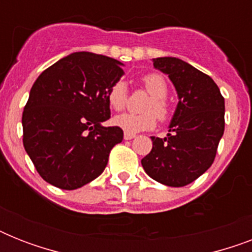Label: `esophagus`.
Returning <instances> with one entry per match:
<instances>
[{
	"label": "esophagus",
	"instance_id": "esophagus-1",
	"mask_svg": "<svg viewBox=\"0 0 252 252\" xmlns=\"http://www.w3.org/2000/svg\"><path fill=\"white\" fill-rule=\"evenodd\" d=\"M136 137V134L134 133H124V140H132V138Z\"/></svg>",
	"mask_w": 252,
	"mask_h": 252
}]
</instances>
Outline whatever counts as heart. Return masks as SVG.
<instances>
[{"label": "heart", "mask_w": 252, "mask_h": 252, "mask_svg": "<svg viewBox=\"0 0 252 252\" xmlns=\"http://www.w3.org/2000/svg\"><path fill=\"white\" fill-rule=\"evenodd\" d=\"M142 84L145 86L146 91L152 95L144 106L145 114H122L116 115L112 119L115 126H119L126 133H137L142 130L153 129L157 123V118H155L156 114L159 120H165L170 115V106L165 98L168 91L165 78L157 73H150L142 78ZM107 100L114 110H123L126 104V84L119 81L112 85L107 93ZM154 113L156 114L154 115Z\"/></svg>", "instance_id": "1"}]
</instances>
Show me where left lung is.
Segmentation results:
<instances>
[{"mask_svg":"<svg viewBox=\"0 0 252 252\" xmlns=\"http://www.w3.org/2000/svg\"><path fill=\"white\" fill-rule=\"evenodd\" d=\"M152 61L172 82L178 104L167 136L150 137L153 148L141 165L158 183L183 187L203 175L215 161L225 129V99L211 77L186 61L176 57Z\"/></svg>","mask_w":252,"mask_h":252,"instance_id":"8db88e82","label":"left lung"}]
</instances>
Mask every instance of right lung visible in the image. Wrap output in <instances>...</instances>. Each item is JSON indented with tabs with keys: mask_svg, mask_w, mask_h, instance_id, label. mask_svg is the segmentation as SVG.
I'll return each instance as SVG.
<instances>
[{
	"mask_svg": "<svg viewBox=\"0 0 252 252\" xmlns=\"http://www.w3.org/2000/svg\"><path fill=\"white\" fill-rule=\"evenodd\" d=\"M122 66L111 57L74 52L37 77L22 116L23 146L45 182L77 189L106 168L111 149L123 141L119 126H102Z\"/></svg>",
	"mask_w": 252,
	"mask_h": 252,
	"instance_id": "add662e5",
	"label": "right lung"
}]
</instances>
